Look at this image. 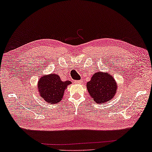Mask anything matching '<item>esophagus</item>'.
I'll return each instance as SVG.
<instances>
[{
  "mask_svg": "<svg viewBox=\"0 0 152 152\" xmlns=\"http://www.w3.org/2000/svg\"><path fill=\"white\" fill-rule=\"evenodd\" d=\"M82 82V80H75V83H76V84H81Z\"/></svg>",
  "mask_w": 152,
  "mask_h": 152,
  "instance_id": "obj_1",
  "label": "esophagus"
}]
</instances>
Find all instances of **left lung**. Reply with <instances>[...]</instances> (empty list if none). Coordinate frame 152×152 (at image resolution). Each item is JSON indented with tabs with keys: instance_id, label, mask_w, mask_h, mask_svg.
Listing matches in <instances>:
<instances>
[{
	"instance_id": "obj_1",
	"label": "left lung",
	"mask_w": 152,
	"mask_h": 152,
	"mask_svg": "<svg viewBox=\"0 0 152 152\" xmlns=\"http://www.w3.org/2000/svg\"><path fill=\"white\" fill-rule=\"evenodd\" d=\"M89 95L97 104L106 103L115 96L117 85L114 78L108 73L96 72L87 83Z\"/></svg>"
}]
</instances>
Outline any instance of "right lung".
Returning a JSON list of instances; mask_svg holds the SVG:
<instances>
[{"instance_id":"right-lung-1","label":"right lung","mask_w":152,"mask_h":152,"mask_svg":"<svg viewBox=\"0 0 152 152\" xmlns=\"http://www.w3.org/2000/svg\"><path fill=\"white\" fill-rule=\"evenodd\" d=\"M71 84L70 81L63 82L58 75L51 73L44 76L38 82L39 91L41 97L47 103L57 104L63 99V94L67 86Z\"/></svg>"}]
</instances>
